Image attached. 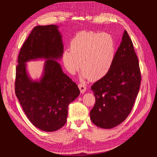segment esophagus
Listing matches in <instances>:
<instances>
[{
    "mask_svg": "<svg viewBox=\"0 0 157 157\" xmlns=\"http://www.w3.org/2000/svg\"><path fill=\"white\" fill-rule=\"evenodd\" d=\"M78 88L80 89V92H81L82 94H84L85 92H86V86H84V85H83V84H79L78 85Z\"/></svg>",
    "mask_w": 157,
    "mask_h": 157,
    "instance_id": "esophagus-1",
    "label": "esophagus"
}]
</instances>
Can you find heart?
<instances>
[{"label": "heart", "instance_id": "obj_1", "mask_svg": "<svg viewBox=\"0 0 157 157\" xmlns=\"http://www.w3.org/2000/svg\"><path fill=\"white\" fill-rule=\"evenodd\" d=\"M70 50L63 52L65 67L71 75L83 69V79L98 80L109 73L116 55L115 40L107 33L82 31L71 41Z\"/></svg>", "mask_w": 157, "mask_h": 157}]
</instances>
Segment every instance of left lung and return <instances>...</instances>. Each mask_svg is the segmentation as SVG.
<instances>
[{
    "label": "left lung",
    "instance_id": "obj_1",
    "mask_svg": "<svg viewBox=\"0 0 157 157\" xmlns=\"http://www.w3.org/2000/svg\"><path fill=\"white\" fill-rule=\"evenodd\" d=\"M141 74L132 40L125 30L109 73L91 86L96 103L90 113L95 125L111 129L129 115L138 94Z\"/></svg>",
    "mask_w": 157,
    "mask_h": 157
}]
</instances>
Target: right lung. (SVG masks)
<instances>
[{
  "label": "right lung",
  "instance_id": "add662e5",
  "mask_svg": "<svg viewBox=\"0 0 157 157\" xmlns=\"http://www.w3.org/2000/svg\"><path fill=\"white\" fill-rule=\"evenodd\" d=\"M59 27H35L21 48L16 67V97L30 122L44 132H54L64 126L68 105L80 94L77 85L58 62L63 52ZM37 60L45 62L40 78L34 80L26 63Z\"/></svg>",
  "mask_w": 157,
  "mask_h": 157
}]
</instances>
